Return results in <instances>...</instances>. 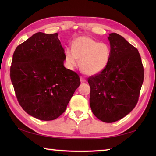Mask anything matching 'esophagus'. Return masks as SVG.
<instances>
[{
    "mask_svg": "<svg viewBox=\"0 0 156 156\" xmlns=\"http://www.w3.org/2000/svg\"><path fill=\"white\" fill-rule=\"evenodd\" d=\"M80 82H82V83H84V82H86V78L84 77H83V76H80Z\"/></svg>",
    "mask_w": 156,
    "mask_h": 156,
    "instance_id": "esophagus-1",
    "label": "esophagus"
}]
</instances>
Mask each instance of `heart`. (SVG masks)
<instances>
[{
  "instance_id": "heart-1",
  "label": "heart",
  "mask_w": 156,
  "mask_h": 156,
  "mask_svg": "<svg viewBox=\"0 0 156 156\" xmlns=\"http://www.w3.org/2000/svg\"><path fill=\"white\" fill-rule=\"evenodd\" d=\"M111 59V48L105 43H99L93 39L82 36L74 41L72 48L65 50V61L69 68L78 64L82 72L87 75H95L107 67Z\"/></svg>"
}]
</instances>
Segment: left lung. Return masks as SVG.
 Segmentation results:
<instances>
[{
	"label": "left lung",
	"mask_w": 156,
	"mask_h": 156,
	"mask_svg": "<svg viewBox=\"0 0 156 156\" xmlns=\"http://www.w3.org/2000/svg\"><path fill=\"white\" fill-rule=\"evenodd\" d=\"M111 59L103 71L90 76V105L99 120L113 122L128 115L136 106L144 70L137 49L122 36L109 34Z\"/></svg>",
	"instance_id": "8db88e82"
}]
</instances>
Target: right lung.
Listing matches in <instances>:
<instances>
[{"mask_svg":"<svg viewBox=\"0 0 156 156\" xmlns=\"http://www.w3.org/2000/svg\"><path fill=\"white\" fill-rule=\"evenodd\" d=\"M58 36L33 35L16 47L10 69L19 105L42 121L59 117L80 84L77 73L64 67V49Z\"/></svg>","mask_w":156,"mask_h":156,"instance_id":"add662e5","label":"right lung"}]
</instances>
